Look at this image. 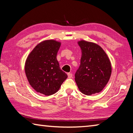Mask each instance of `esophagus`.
Returning a JSON list of instances; mask_svg holds the SVG:
<instances>
[{"label": "esophagus", "mask_w": 133, "mask_h": 133, "mask_svg": "<svg viewBox=\"0 0 133 133\" xmlns=\"http://www.w3.org/2000/svg\"><path fill=\"white\" fill-rule=\"evenodd\" d=\"M67 76H68V78H71L72 77H73V74H72L70 73H67Z\"/></svg>", "instance_id": "34e87169"}]
</instances>
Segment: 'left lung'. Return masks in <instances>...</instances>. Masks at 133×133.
<instances>
[{"instance_id":"left-lung-1","label":"left lung","mask_w":133,"mask_h":133,"mask_svg":"<svg viewBox=\"0 0 133 133\" xmlns=\"http://www.w3.org/2000/svg\"><path fill=\"white\" fill-rule=\"evenodd\" d=\"M81 49L80 65L75 74L79 91L87 95L102 91L109 80L112 67L102 48L85 41L78 42Z\"/></svg>"}]
</instances>
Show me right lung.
<instances>
[{
  "label": "right lung",
  "instance_id": "obj_1",
  "mask_svg": "<svg viewBox=\"0 0 133 133\" xmlns=\"http://www.w3.org/2000/svg\"><path fill=\"white\" fill-rule=\"evenodd\" d=\"M60 46V43L54 40L43 41L36 46L25 62L29 83L36 91L46 96L56 93L67 78L56 59Z\"/></svg>",
  "mask_w": 133,
  "mask_h": 133
}]
</instances>
